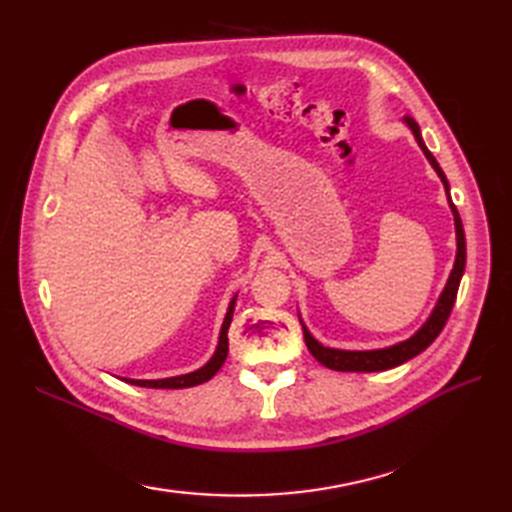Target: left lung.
<instances>
[{"instance_id":"1","label":"left lung","mask_w":512,"mask_h":512,"mask_svg":"<svg viewBox=\"0 0 512 512\" xmlns=\"http://www.w3.org/2000/svg\"><path fill=\"white\" fill-rule=\"evenodd\" d=\"M405 125L411 129L413 138H416V143L420 145L422 154L427 156L429 165L436 169L438 178L444 184V191H447V200L451 206V213H453V222H455V239H458V253H455V262H453V270L447 279V286L440 292V299L436 303V308L431 310L429 319L422 323V328L411 334L407 341H400L396 345H389V347H380V350H336V347H325L323 343H319L314 336L310 334V330L306 328V323L301 321L303 325V339H306V345L310 354L317 358V361L325 367L334 369V372H385V369L391 367H398L402 363L411 361L413 356H418L420 352L427 350V347L438 339V334L442 332L444 323H447L449 314L453 310V303L455 297H458V288H460V281L464 275V266H466V239H464V228H462V220H460V213L455 209V204L451 200V189H449V180L444 176V171L440 169L438 160L433 158L431 151L427 149L420 134V127L418 123L413 121V118H405ZM301 319V317H299Z\"/></svg>"}]
</instances>
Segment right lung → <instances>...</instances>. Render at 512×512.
Instances as JSON below:
<instances>
[{"mask_svg": "<svg viewBox=\"0 0 512 512\" xmlns=\"http://www.w3.org/2000/svg\"><path fill=\"white\" fill-rule=\"evenodd\" d=\"M235 301L237 295L228 303V310H226V317L222 323V330H220V339H217V347L213 356L206 361L200 369H195V372L189 374H182V376H171V378H158V380H138V378H123L125 383L129 385H138V387H149V389H184V387H195V385H202L206 380H211L217 372H220V367L226 361V354H228V325L233 321V310H235Z\"/></svg>", "mask_w": 512, "mask_h": 512, "instance_id": "right-lung-1", "label": "right lung"}]
</instances>
